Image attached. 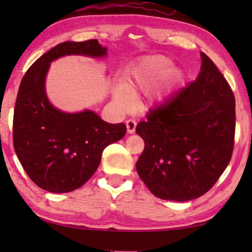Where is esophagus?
<instances>
[{
  "label": "esophagus",
  "instance_id": "1",
  "mask_svg": "<svg viewBox=\"0 0 252 252\" xmlns=\"http://www.w3.org/2000/svg\"><path fill=\"white\" fill-rule=\"evenodd\" d=\"M126 127H127V132H128L129 134H132V133L135 132V128H136L135 119L126 120Z\"/></svg>",
  "mask_w": 252,
  "mask_h": 252
}]
</instances>
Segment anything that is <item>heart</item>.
Masks as SVG:
<instances>
[{"instance_id":"heart-1","label":"heart","mask_w":252,"mask_h":252,"mask_svg":"<svg viewBox=\"0 0 252 252\" xmlns=\"http://www.w3.org/2000/svg\"><path fill=\"white\" fill-rule=\"evenodd\" d=\"M173 64L164 56L143 58L127 71L123 89H117L115 98L119 104L125 105L128 97H135L139 93L149 91L171 70Z\"/></svg>"}]
</instances>
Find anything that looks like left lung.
Segmentation results:
<instances>
[{
    "instance_id": "1",
    "label": "left lung",
    "mask_w": 252,
    "mask_h": 252,
    "mask_svg": "<svg viewBox=\"0 0 252 252\" xmlns=\"http://www.w3.org/2000/svg\"><path fill=\"white\" fill-rule=\"evenodd\" d=\"M201 58L196 80L151 109L135 129L144 141L137 174L161 199L204 195L232 158L235 97L215 63L204 53Z\"/></svg>"
}]
</instances>
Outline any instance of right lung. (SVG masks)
Wrapping results in <instances>:
<instances>
[{"label":"right lung","mask_w":252,"mask_h":252,"mask_svg":"<svg viewBox=\"0 0 252 252\" xmlns=\"http://www.w3.org/2000/svg\"><path fill=\"white\" fill-rule=\"evenodd\" d=\"M97 40L57 44L24 75L13 112V147L34 184L50 192L81 187L95 173L102 153L123 139L125 124H109L92 110L67 113L54 108L46 94L50 63L66 55L105 57Z\"/></svg>","instance_id":"1"}]
</instances>
